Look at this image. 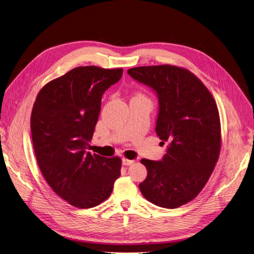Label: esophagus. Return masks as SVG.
I'll return each instance as SVG.
<instances>
[{
  "instance_id": "esophagus-1",
  "label": "esophagus",
  "mask_w": 254,
  "mask_h": 254,
  "mask_svg": "<svg viewBox=\"0 0 254 254\" xmlns=\"http://www.w3.org/2000/svg\"><path fill=\"white\" fill-rule=\"evenodd\" d=\"M134 164V161H131V159H127V158H123V165L124 166H130Z\"/></svg>"
}]
</instances>
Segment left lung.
<instances>
[{"mask_svg":"<svg viewBox=\"0 0 254 254\" xmlns=\"http://www.w3.org/2000/svg\"><path fill=\"white\" fill-rule=\"evenodd\" d=\"M127 74L156 92L155 131L163 144H169L162 161L141 159L147 177L139 184L140 190L156 206L178 208L201 192L218 161L221 127L217 105L201 80L180 66H137Z\"/></svg>","mask_w":254,"mask_h":254,"instance_id":"left-lung-1","label":"left lung"}]
</instances>
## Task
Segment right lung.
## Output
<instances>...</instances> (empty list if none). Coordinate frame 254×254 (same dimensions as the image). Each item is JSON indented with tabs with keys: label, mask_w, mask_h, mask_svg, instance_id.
<instances>
[{
	"label": "right lung",
	"mask_w": 254,
	"mask_h": 254,
	"mask_svg": "<svg viewBox=\"0 0 254 254\" xmlns=\"http://www.w3.org/2000/svg\"><path fill=\"white\" fill-rule=\"evenodd\" d=\"M123 69L78 66L39 91L31 115L37 163L48 185L70 205H100L120 176L122 159L87 152L101 111L103 93Z\"/></svg>",
	"instance_id": "add662e5"
}]
</instances>
